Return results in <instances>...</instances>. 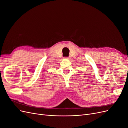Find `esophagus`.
I'll list each match as a JSON object with an SVG mask.
<instances>
[{"instance_id":"esophagus-1","label":"esophagus","mask_w":128,"mask_h":128,"mask_svg":"<svg viewBox=\"0 0 128 128\" xmlns=\"http://www.w3.org/2000/svg\"><path fill=\"white\" fill-rule=\"evenodd\" d=\"M64 59H69V58L68 57H64Z\"/></svg>"}]
</instances>
